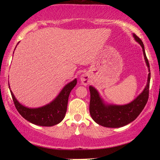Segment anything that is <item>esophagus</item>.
<instances>
[{
  "label": "esophagus",
  "mask_w": 160,
  "mask_h": 160,
  "mask_svg": "<svg viewBox=\"0 0 160 160\" xmlns=\"http://www.w3.org/2000/svg\"><path fill=\"white\" fill-rule=\"evenodd\" d=\"M81 81L84 85H87L89 83V77L87 74H82L81 76Z\"/></svg>",
  "instance_id": "34e87169"
}]
</instances>
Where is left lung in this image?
<instances>
[{
	"label": "left lung",
	"mask_w": 160,
	"mask_h": 160,
	"mask_svg": "<svg viewBox=\"0 0 160 160\" xmlns=\"http://www.w3.org/2000/svg\"><path fill=\"white\" fill-rule=\"evenodd\" d=\"M133 37L143 49L144 59L148 68V72H150L149 63L146 58L143 43L135 34H133ZM150 78L151 73H148L147 84L143 92L130 103L122 106L105 103L97 89L92 86H89V113L92 119L100 125L112 128H121L134 121L147 103L149 93Z\"/></svg>",
	"instance_id": "8db88e82"
}]
</instances>
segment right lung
<instances>
[{"label":"right lung","instance_id":"add662e5","mask_svg":"<svg viewBox=\"0 0 160 160\" xmlns=\"http://www.w3.org/2000/svg\"><path fill=\"white\" fill-rule=\"evenodd\" d=\"M76 84L77 80L75 78L63 87L62 91L53 101L44 106L36 108H28L20 104L14 97L12 90L10 92L17 111L24 119L36 125L51 127L59 124L64 119L67 111L70 92ZM8 87L10 89L9 84Z\"/></svg>","mask_w":160,"mask_h":160}]
</instances>
